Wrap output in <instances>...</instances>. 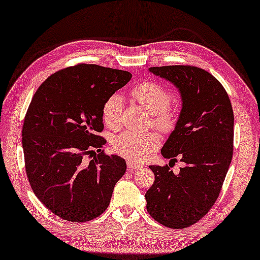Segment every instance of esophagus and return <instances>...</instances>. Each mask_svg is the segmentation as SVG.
Here are the masks:
<instances>
[{
  "label": "esophagus",
  "mask_w": 260,
  "mask_h": 260,
  "mask_svg": "<svg viewBox=\"0 0 260 260\" xmlns=\"http://www.w3.org/2000/svg\"><path fill=\"white\" fill-rule=\"evenodd\" d=\"M127 167H128V169L132 170V171H136V170L142 169V165L141 164H137V163H134V162H132V161L127 162Z\"/></svg>",
  "instance_id": "34e87169"
}]
</instances>
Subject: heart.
<instances>
[{
    "label": "heart",
    "mask_w": 260,
    "mask_h": 260,
    "mask_svg": "<svg viewBox=\"0 0 260 260\" xmlns=\"http://www.w3.org/2000/svg\"><path fill=\"white\" fill-rule=\"evenodd\" d=\"M129 97L152 115V123L158 129L171 131L173 128L178 114L174 108L169 106L172 101V93L167 88L158 82L145 80L132 88ZM123 103V98L117 93L109 96L105 101L102 116L104 123L109 128H118L120 126ZM159 144L161 139L154 132L135 133L126 131L115 137L112 146L118 155L141 162L150 157L157 150Z\"/></svg>",
    "instance_id": "obj_1"
}]
</instances>
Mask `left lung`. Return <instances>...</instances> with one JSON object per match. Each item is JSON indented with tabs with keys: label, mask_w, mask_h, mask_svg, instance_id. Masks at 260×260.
Listing matches in <instances>:
<instances>
[{
	"label": "left lung",
	"mask_w": 260,
	"mask_h": 260,
	"mask_svg": "<svg viewBox=\"0 0 260 260\" xmlns=\"http://www.w3.org/2000/svg\"><path fill=\"white\" fill-rule=\"evenodd\" d=\"M148 70L180 91L181 113L161 153L172 162L179 157L184 167L173 173L168 165H151L155 181L145 193L146 209L161 224L183 229L203 218L221 191L234 153L233 106L223 86L201 68Z\"/></svg>",
	"instance_id": "1"
}]
</instances>
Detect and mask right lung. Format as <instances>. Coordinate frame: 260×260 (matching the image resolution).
<instances>
[{
    "mask_svg": "<svg viewBox=\"0 0 260 260\" xmlns=\"http://www.w3.org/2000/svg\"><path fill=\"white\" fill-rule=\"evenodd\" d=\"M131 78L128 71L79 63L51 75L32 97L22 127L25 172L37 198L63 220L101 215L125 173V159L106 155L98 134L105 101Z\"/></svg>",
    "mask_w": 260,
    "mask_h": 260,
    "instance_id": "add662e5",
    "label": "right lung"
}]
</instances>
